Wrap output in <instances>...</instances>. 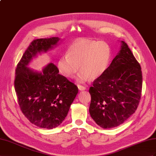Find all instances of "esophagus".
Here are the masks:
<instances>
[{
    "instance_id": "obj_1",
    "label": "esophagus",
    "mask_w": 156,
    "mask_h": 156,
    "mask_svg": "<svg viewBox=\"0 0 156 156\" xmlns=\"http://www.w3.org/2000/svg\"><path fill=\"white\" fill-rule=\"evenodd\" d=\"M78 87L80 90H85L86 89V86H81V85H78Z\"/></svg>"
}]
</instances>
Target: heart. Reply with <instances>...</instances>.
I'll return each mask as SVG.
<instances>
[{"label":"heart","mask_w":156,"mask_h":156,"mask_svg":"<svg viewBox=\"0 0 156 156\" xmlns=\"http://www.w3.org/2000/svg\"><path fill=\"white\" fill-rule=\"evenodd\" d=\"M110 47L105 42L82 38L74 41L67 51V55L60 57L57 67L67 78H72L80 68L78 81L82 82L96 79L105 73L111 58ZM80 66L79 67V66Z\"/></svg>","instance_id":"1"}]
</instances>
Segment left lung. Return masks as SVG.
<instances>
[{"label": "left lung", "instance_id": "left-lung-1", "mask_svg": "<svg viewBox=\"0 0 156 156\" xmlns=\"http://www.w3.org/2000/svg\"><path fill=\"white\" fill-rule=\"evenodd\" d=\"M142 88L140 65L127 44L122 41L119 54L90 87L91 118L103 129L120 125L137 109Z\"/></svg>", "mask_w": 156, "mask_h": 156}]
</instances>
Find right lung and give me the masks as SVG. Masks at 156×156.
Wrapping results in <instances>:
<instances>
[{"label":"right lung","instance_id":"1","mask_svg":"<svg viewBox=\"0 0 156 156\" xmlns=\"http://www.w3.org/2000/svg\"><path fill=\"white\" fill-rule=\"evenodd\" d=\"M59 39H34L23 54L16 69L14 87L19 107L29 121L40 128L52 129L61 125L78 92V87L50 63L43 73H34L27 65L34 56L46 52Z\"/></svg>","mask_w":156,"mask_h":156}]
</instances>
